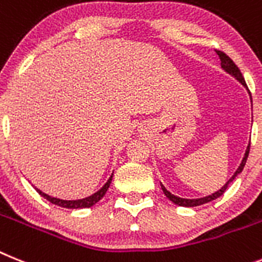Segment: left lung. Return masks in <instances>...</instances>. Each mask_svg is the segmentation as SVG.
Returning a JSON list of instances; mask_svg holds the SVG:
<instances>
[{"mask_svg":"<svg viewBox=\"0 0 262 262\" xmlns=\"http://www.w3.org/2000/svg\"><path fill=\"white\" fill-rule=\"evenodd\" d=\"M216 54L219 55L220 60H222V67L226 70L228 74H231L232 76H235L236 79H237L238 81H240L244 87H247V83H245L244 77H243V74L240 72V70H238L237 66L233 63V60H232L231 58H229L227 54H224L223 51H219V50H216ZM249 149H251V142H249V145H248L247 147V151H245V156L244 158H243V161H241L240 166H238V169L236 170V172L233 175H232V178L229 179L228 182H227L226 185L223 186L222 188H220L219 191H216V192H213L212 195H208V196H204V198H199V199H183V198H179V196H175V195H172L171 192H169V191L166 190L165 187H163L162 185H161V187H162V191L163 194L166 195V196L169 198L170 200H171L172 203L178 204V206H182V207H196V206H200V204H204V203H208V202H211V200H215L217 199L219 196H222L223 194H224V191L227 190V187H228V185L231 183L233 179L236 178V175L240 174L241 171H243V169H244L245 163H247V159H248V154H249Z\"/></svg>","mask_w":262,"mask_h":262,"instance_id":"1","label":"left lung"}]
</instances>
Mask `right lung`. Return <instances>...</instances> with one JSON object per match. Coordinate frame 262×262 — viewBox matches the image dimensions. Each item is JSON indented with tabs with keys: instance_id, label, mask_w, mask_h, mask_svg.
Masks as SVG:
<instances>
[{
	"instance_id": "obj_1",
	"label": "right lung",
	"mask_w": 262,
	"mask_h": 262,
	"mask_svg": "<svg viewBox=\"0 0 262 262\" xmlns=\"http://www.w3.org/2000/svg\"><path fill=\"white\" fill-rule=\"evenodd\" d=\"M112 177L113 175H111V178L108 179V182H106L105 185L103 186V188H100L97 192H95V194L91 195V196L84 198V199H79V200L56 199V198H51L50 195L45 194V192H42V191L38 190V188H36V191H38V194H39L40 196H43L45 199L51 202L52 204H55V206L63 207V208H71V210H76V208H88V207H92L93 204H96L97 202H99L104 195H105L106 190H108L109 186H111V182H112Z\"/></svg>"
}]
</instances>
